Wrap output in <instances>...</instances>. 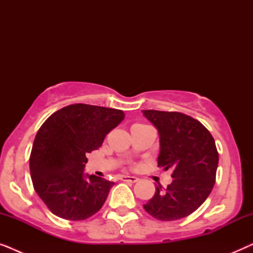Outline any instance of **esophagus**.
Listing matches in <instances>:
<instances>
[{"label": "esophagus", "mask_w": 253, "mask_h": 253, "mask_svg": "<svg viewBox=\"0 0 253 253\" xmlns=\"http://www.w3.org/2000/svg\"><path fill=\"white\" fill-rule=\"evenodd\" d=\"M121 179L123 182H130V183H136L138 181V177L136 176H127V175H122L121 176Z\"/></svg>", "instance_id": "esophagus-1"}]
</instances>
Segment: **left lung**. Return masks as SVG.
Segmentation results:
<instances>
[{
	"instance_id": "left-lung-1",
	"label": "left lung",
	"mask_w": 253,
	"mask_h": 253,
	"mask_svg": "<svg viewBox=\"0 0 253 253\" xmlns=\"http://www.w3.org/2000/svg\"><path fill=\"white\" fill-rule=\"evenodd\" d=\"M158 129L160 153L158 166L172 169V182L157 186L144 205L155 219L175 221L195 212L212 191L219 153L210 131L199 121L178 112L143 110Z\"/></svg>"
}]
</instances>
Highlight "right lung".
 <instances>
[{
  "label": "right lung",
  "mask_w": 253,
  "mask_h": 253,
  "mask_svg": "<svg viewBox=\"0 0 253 253\" xmlns=\"http://www.w3.org/2000/svg\"><path fill=\"white\" fill-rule=\"evenodd\" d=\"M124 119L120 109L76 103L48 117L38 131L30 171L38 196L55 215L81 221L101 209L114 182L84 174L86 154Z\"/></svg>",
  "instance_id": "1"
}]
</instances>
